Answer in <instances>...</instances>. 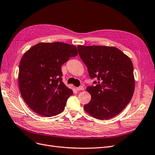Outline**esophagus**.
<instances>
[{
    "instance_id": "esophagus-1",
    "label": "esophagus",
    "mask_w": 155,
    "mask_h": 155,
    "mask_svg": "<svg viewBox=\"0 0 155 155\" xmlns=\"http://www.w3.org/2000/svg\"><path fill=\"white\" fill-rule=\"evenodd\" d=\"M76 90L77 91H81V90H84V87L83 86H80V87H76Z\"/></svg>"
}]
</instances>
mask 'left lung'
<instances>
[{"instance_id": "8db88e82", "label": "left lung", "mask_w": 155, "mask_h": 155, "mask_svg": "<svg viewBox=\"0 0 155 155\" xmlns=\"http://www.w3.org/2000/svg\"><path fill=\"white\" fill-rule=\"evenodd\" d=\"M77 48L90 78L98 80L95 86L86 87L91 99L84 106V110L101 120L115 117L129 104L134 91L130 58L115 47L79 45Z\"/></svg>"}]
</instances>
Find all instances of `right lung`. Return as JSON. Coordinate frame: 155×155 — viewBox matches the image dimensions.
<instances>
[{"label":"right lung","mask_w":155,"mask_h":155,"mask_svg":"<svg viewBox=\"0 0 155 155\" xmlns=\"http://www.w3.org/2000/svg\"><path fill=\"white\" fill-rule=\"evenodd\" d=\"M77 54L76 46L61 42L39 43L25 52L19 86L25 102L34 112L51 117L64 111L73 90L61 81V67Z\"/></svg>","instance_id":"1"}]
</instances>
